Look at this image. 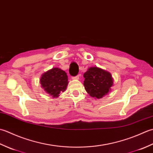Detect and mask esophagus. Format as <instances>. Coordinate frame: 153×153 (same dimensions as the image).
I'll return each instance as SVG.
<instances>
[{
	"label": "esophagus",
	"instance_id": "1",
	"mask_svg": "<svg viewBox=\"0 0 153 153\" xmlns=\"http://www.w3.org/2000/svg\"><path fill=\"white\" fill-rule=\"evenodd\" d=\"M80 76H81V74L77 75V76H76L73 77H72V79H79Z\"/></svg>",
	"mask_w": 153,
	"mask_h": 153
}]
</instances>
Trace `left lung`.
<instances>
[{
	"label": "left lung",
	"instance_id": "obj_1",
	"mask_svg": "<svg viewBox=\"0 0 153 153\" xmlns=\"http://www.w3.org/2000/svg\"><path fill=\"white\" fill-rule=\"evenodd\" d=\"M83 85L89 95L95 99H101L107 95L114 85L111 74L98 67H90L84 73Z\"/></svg>",
	"mask_w": 153,
	"mask_h": 153
}]
</instances>
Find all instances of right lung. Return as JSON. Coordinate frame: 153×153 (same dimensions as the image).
Instances as JSON below:
<instances>
[{"label":"right lung","mask_w":153,"mask_h":153,"mask_svg":"<svg viewBox=\"0 0 153 153\" xmlns=\"http://www.w3.org/2000/svg\"><path fill=\"white\" fill-rule=\"evenodd\" d=\"M41 87L53 98H58L62 92L65 91L69 83L64 71L53 68L41 75L39 79Z\"/></svg>","instance_id":"add662e5"}]
</instances>
